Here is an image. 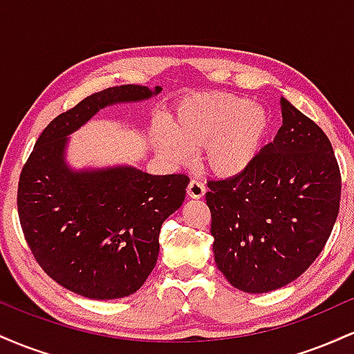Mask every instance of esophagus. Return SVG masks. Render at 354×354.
I'll return each mask as SVG.
<instances>
[{
  "label": "esophagus",
  "mask_w": 354,
  "mask_h": 354,
  "mask_svg": "<svg viewBox=\"0 0 354 354\" xmlns=\"http://www.w3.org/2000/svg\"><path fill=\"white\" fill-rule=\"evenodd\" d=\"M186 193H188L189 198H194V200H198V198L205 196L206 188H205V185H203L201 181L191 180L188 188H186Z\"/></svg>",
  "instance_id": "esophagus-1"
}]
</instances>
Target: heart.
<instances>
[{
    "instance_id": "obj_1",
    "label": "heart",
    "mask_w": 354,
    "mask_h": 354,
    "mask_svg": "<svg viewBox=\"0 0 354 354\" xmlns=\"http://www.w3.org/2000/svg\"><path fill=\"white\" fill-rule=\"evenodd\" d=\"M270 131L271 115L263 104L211 91L181 100L169 118V131L154 129L153 145L174 165H188L203 149L211 173L233 178L256 160Z\"/></svg>"
}]
</instances>
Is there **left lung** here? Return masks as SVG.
<instances>
[{
	"label": "left lung",
	"mask_w": 354,
	"mask_h": 354,
	"mask_svg": "<svg viewBox=\"0 0 354 354\" xmlns=\"http://www.w3.org/2000/svg\"><path fill=\"white\" fill-rule=\"evenodd\" d=\"M283 126L238 176L208 181L218 270L245 293L299 278L318 258L339 211L341 174L315 121L279 100Z\"/></svg>",
	"instance_id": "1"
}]
</instances>
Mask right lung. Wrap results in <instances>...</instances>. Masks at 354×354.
<instances>
[{"instance_id": "1", "label": "right lung", "mask_w": 354, "mask_h": 354, "mask_svg": "<svg viewBox=\"0 0 354 354\" xmlns=\"http://www.w3.org/2000/svg\"><path fill=\"white\" fill-rule=\"evenodd\" d=\"M161 88L121 84L95 93L44 128L23 166L18 214L44 273L89 299L136 293L160 253V230L185 201L186 174H149L129 165L73 169L71 133L100 109L156 96Z\"/></svg>"}]
</instances>
